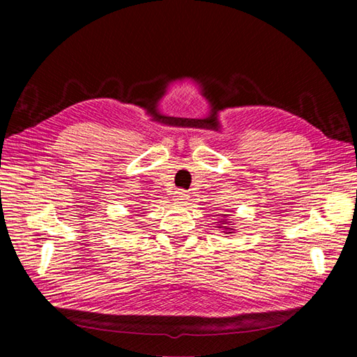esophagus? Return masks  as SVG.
<instances>
[{
  "instance_id": "esophagus-1",
  "label": "esophagus",
  "mask_w": 357,
  "mask_h": 357,
  "mask_svg": "<svg viewBox=\"0 0 357 357\" xmlns=\"http://www.w3.org/2000/svg\"><path fill=\"white\" fill-rule=\"evenodd\" d=\"M174 199H176L178 202H185L188 199V195H187L185 190H178L176 192V198H174Z\"/></svg>"
}]
</instances>
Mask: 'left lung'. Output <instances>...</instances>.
I'll return each mask as SVG.
<instances>
[{"label": "left lung", "instance_id": "1", "mask_svg": "<svg viewBox=\"0 0 357 357\" xmlns=\"http://www.w3.org/2000/svg\"><path fill=\"white\" fill-rule=\"evenodd\" d=\"M224 229L227 230V233H231V230H233V229H227V227H224Z\"/></svg>", "mask_w": 357, "mask_h": 357}]
</instances>
